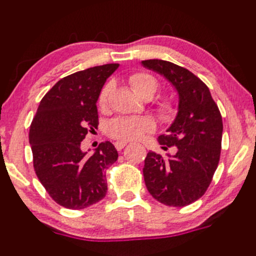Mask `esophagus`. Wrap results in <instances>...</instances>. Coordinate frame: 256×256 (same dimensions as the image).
Here are the masks:
<instances>
[{"mask_svg": "<svg viewBox=\"0 0 256 256\" xmlns=\"http://www.w3.org/2000/svg\"><path fill=\"white\" fill-rule=\"evenodd\" d=\"M127 141H117V142H115V147L116 150H118V151H121L122 148H124L126 146H127Z\"/></svg>", "mask_w": 256, "mask_h": 256, "instance_id": "obj_1", "label": "esophagus"}]
</instances>
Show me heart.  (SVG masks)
Wrapping results in <instances>:
<instances>
[{
	"instance_id": "1",
	"label": "heart",
	"mask_w": 256,
	"mask_h": 256,
	"mask_svg": "<svg viewBox=\"0 0 256 256\" xmlns=\"http://www.w3.org/2000/svg\"><path fill=\"white\" fill-rule=\"evenodd\" d=\"M129 85L132 90L140 96L141 98L153 97L157 92L159 82L154 76L148 73H135L130 75L128 79ZM111 84H106L100 91L98 98V104L102 109H105L109 100V96L111 92ZM157 114L164 121H169L176 115V104L172 99L165 98L162 99L157 105ZM154 128L153 121L148 117L139 116H120L111 120L108 123L106 133L114 139L118 140H136L142 136L145 133L152 132Z\"/></svg>"
}]
</instances>
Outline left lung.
Wrapping results in <instances>:
<instances>
[{
	"mask_svg": "<svg viewBox=\"0 0 256 256\" xmlns=\"http://www.w3.org/2000/svg\"><path fill=\"white\" fill-rule=\"evenodd\" d=\"M144 67L164 75L178 93V112L168 133L158 138L162 148L176 154L148 152L144 180L148 193L166 206L183 207L200 199L211 184L222 150L223 120L208 87L188 69L163 60H146Z\"/></svg>",
	"mask_w": 256,
	"mask_h": 256,
	"instance_id": "8db88e82",
	"label": "left lung"
}]
</instances>
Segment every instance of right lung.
Returning <instances> with one entry per match:
<instances>
[{"instance_id": "add662e5", "label": "right lung", "mask_w": 256, "mask_h": 256, "mask_svg": "<svg viewBox=\"0 0 256 256\" xmlns=\"http://www.w3.org/2000/svg\"><path fill=\"white\" fill-rule=\"evenodd\" d=\"M118 63L97 66L63 78L39 103L30 127L33 168L48 194L69 210L94 205L108 190L106 175L118 158L110 141L92 156L81 141L98 126L97 100Z\"/></svg>"}]
</instances>
